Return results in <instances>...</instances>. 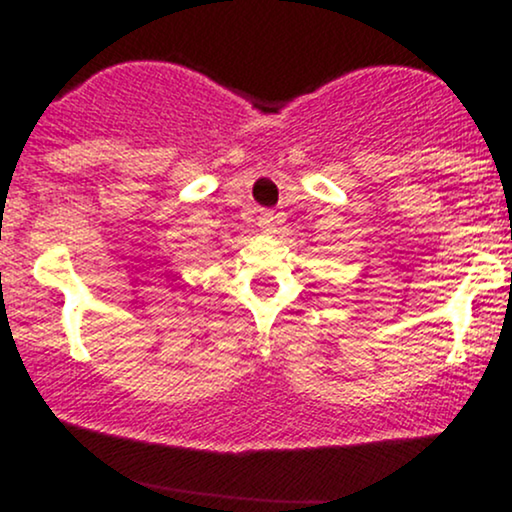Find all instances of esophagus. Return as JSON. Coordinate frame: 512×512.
<instances>
[{"label":"esophagus","mask_w":512,"mask_h":512,"mask_svg":"<svg viewBox=\"0 0 512 512\" xmlns=\"http://www.w3.org/2000/svg\"><path fill=\"white\" fill-rule=\"evenodd\" d=\"M280 222H285V213H278V210H261V213H258V225H261L263 230H273Z\"/></svg>","instance_id":"34e87169"}]
</instances>
